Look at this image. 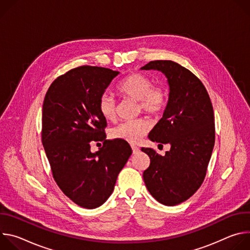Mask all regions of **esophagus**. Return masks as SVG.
<instances>
[{"mask_svg":"<svg viewBox=\"0 0 250 250\" xmlns=\"http://www.w3.org/2000/svg\"><path fill=\"white\" fill-rule=\"evenodd\" d=\"M131 149H132V152H133L134 154L139 151V148H138L137 146H131Z\"/></svg>","mask_w":250,"mask_h":250,"instance_id":"esophagus-1","label":"esophagus"}]
</instances>
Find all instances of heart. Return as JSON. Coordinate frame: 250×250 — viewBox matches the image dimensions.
Wrapping results in <instances>:
<instances>
[{
    "instance_id": "b5f03b06",
    "label": "heart",
    "mask_w": 250,
    "mask_h": 250,
    "mask_svg": "<svg viewBox=\"0 0 250 250\" xmlns=\"http://www.w3.org/2000/svg\"><path fill=\"white\" fill-rule=\"evenodd\" d=\"M120 95L138 102L139 110L151 116L163 112L167 102L166 90L161 86L152 85V80L141 73H130L118 86ZM101 116L108 122H113L117 117L116 103L109 95H102L98 102ZM149 129L148 123L144 119H136L120 124L111 129L110 135L114 139L135 144Z\"/></svg>"
}]
</instances>
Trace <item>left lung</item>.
I'll use <instances>...</instances> for the list:
<instances>
[{"instance_id": "1", "label": "left lung", "mask_w": 250, "mask_h": 250, "mask_svg": "<svg viewBox=\"0 0 250 250\" xmlns=\"http://www.w3.org/2000/svg\"><path fill=\"white\" fill-rule=\"evenodd\" d=\"M141 69L161 71L170 88L163 117L148 138L171 148L164 156L153 148H141L150 158L144 180L155 200L176 206L192 197L206 177L215 146L212 104L201 80L180 64L155 60Z\"/></svg>"}]
</instances>
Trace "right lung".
Segmentation results:
<instances>
[{"mask_svg":"<svg viewBox=\"0 0 250 250\" xmlns=\"http://www.w3.org/2000/svg\"><path fill=\"white\" fill-rule=\"evenodd\" d=\"M120 72L79 66L57 77L42 105V140L52 176L61 191L78 206L95 208L112 195L117 178L131 155L126 141L105 139L100 97ZM91 141H103L96 154Z\"/></svg>","mask_w":250,"mask_h":250,"instance_id":"add662e5","label":"right lung"}]
</instances>
